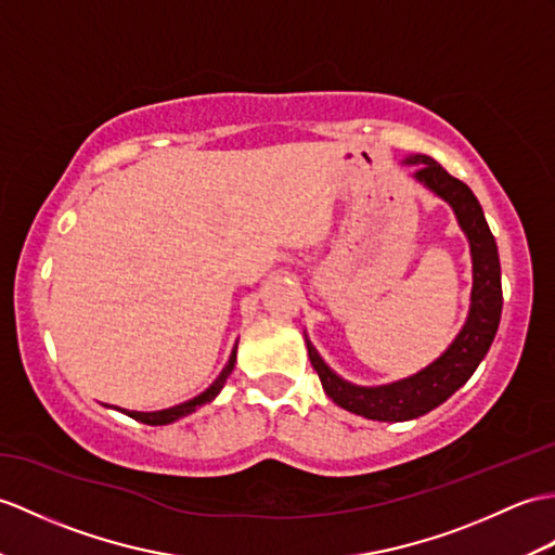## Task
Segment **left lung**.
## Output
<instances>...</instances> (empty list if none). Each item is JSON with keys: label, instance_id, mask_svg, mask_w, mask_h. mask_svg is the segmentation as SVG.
<instances>
[{"label": "left lung", "instance_id": "8db88e82", "mask_svg": "<svg viewBox=\"0 0 555 555\" xmlns=\"http://www.w3.org/2000/svg\"><path fill=\"white\" fill-rule=\"evenodd\" d=\"M402 165L414 167V182L435 193L437 198H442L454 210L456 222L468 238L473 288L468 317L463 321L461 331L435 362L406 378L385 385H357L345 380L321 359L312 340L305 336L309 362L319 373L324 392L333 402L357 416L388 423L411 421L428 414L435 406L447 402L461 385H466L496 336L501 305H504L496 241L489 231L482 205L475 198V193L459 182L456 177L449 175L440 163L430 156H423V153H411V156L402 158Z\"/></svg>", "mask_w": 555, "mask_h": 555}]
</instances>
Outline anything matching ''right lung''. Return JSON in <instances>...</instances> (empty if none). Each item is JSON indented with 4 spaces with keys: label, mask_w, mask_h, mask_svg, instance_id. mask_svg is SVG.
<instances>
[{
    "label": "right lung",
    "mask_w": 555,
    "mask_h": 555,
    "mask_svg": "<svg viewBox=\"0 0 555 555\" xmlns=\"http://www.w3.org/2000/svg\"><path fill=\"white\" fill-rule=\"evenodd\" d=\"M234 364H236V345H234V350H231V354H229V362L224 364L222 373H219V376L215 378V383L210 385V388L203 390V392L196 395V397L186 399V402L177 404V406H170V409H160V411H130V409H120V406H115V409L122 411L125 416H130V418L141 421V423H146V425H167V423H175V421H179V418H184V416L193 414V411H198L201 406L210 404L212 399H215L219 392H222L227 378L231 376V371H234ZM111 409H113V406H111Z\"/></svg>",
    "instance_id": "1"
}]
</instances>
